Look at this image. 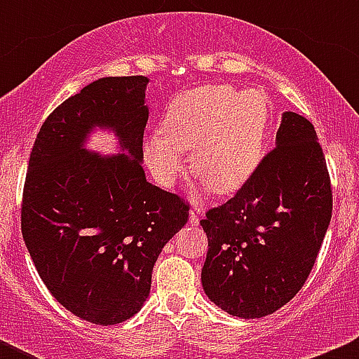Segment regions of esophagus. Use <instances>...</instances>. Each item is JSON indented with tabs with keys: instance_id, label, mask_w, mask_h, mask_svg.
Segmentation results:
<instances>
[{
	"instance_id": "esophagus-1",
	"label": "esophagus",
	"mask_w": 359,
	"mask_h": 359,
	"mask_svg": "<svg viewBox=\"0 0 359 359\" xmlns=\"http://www.w3.org/2000/svg\"><path fill=\"white\" fill-rule=\"evenodd\" d=\"M201 215H203L201 206H193V208H191V212H189V224H193V226L200 224Z\"/></svg>"
}]
</instances>
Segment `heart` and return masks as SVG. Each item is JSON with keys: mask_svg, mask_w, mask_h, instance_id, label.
<instances>
[{"mask_svg": "<svg viewBox=\"0 0 359 359\" xmlns=\"http://www.w3.org/2000/svg\"><path fill=\"white\" fill-rule=\"evenodd\" d=\"M266 121V100L255 90L200 86L170 102L161 133L147 137L146 161L163 184H173L186 168L180 153L191 151L194 175L219 193H231L255 166Z\"/></svg>", "mask_w": 359, "mask_h": 359, "instance_id": "b5f03b06", "label": "heart"}]
</instances>
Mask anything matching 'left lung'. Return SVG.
Wrapping results in <instances>:
<instances>
[{"instance_id": "left-lung-1", "label": "left lung", "mask_w": 359, "mask_h": 359, "mask_svg": "<svg viewBox=\"0 0 359 359\" xmlns=\"http://www.w3.org/2000/svg\"><path fill=\"white\" fill-rule=\"evenodd\" d=\"M332 184L313 123L285 112L276 146L231 200L201 219L205 293L238 318L267 316L311 274L332 219Z\"/></svg>"}]
</instances>
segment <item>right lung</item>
Returning <instances> with one entry per match:
<instances>
[{"label":"right lung","mask_w":359,"mask_h":359,"mask_svg":"<svg viewBox=\"0 0 359 359\" xmlns=\"http://www.w3.org/2000/svg\"><path fill=\"white\" fill-rule=\"evenodd\" d=\"M146 76L90 83L50 112L25 173L20 226L50 293L74 316L118 325L142 307L161 248L189 220V203L146 180ZM109 126L128 155L82 149L92 126Z\"/></svg>","instance_id":"1"}]
</instances>
